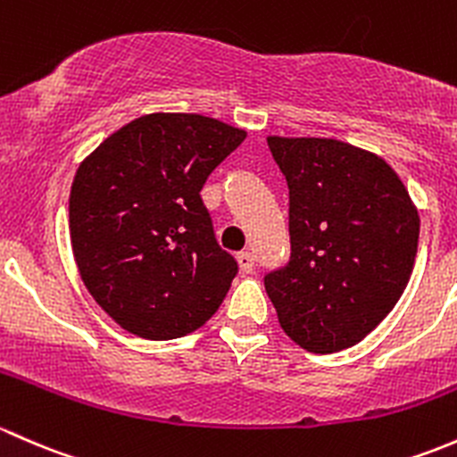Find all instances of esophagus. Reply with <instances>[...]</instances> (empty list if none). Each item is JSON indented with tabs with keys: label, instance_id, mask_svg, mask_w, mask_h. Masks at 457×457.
<instances>
[{
	"label": "esophagus",
	"instance_id": "1",
	"mask_svg": "<svg viewBox=\"0 0 457 457\" xmlns=\"http://www.w3.org/2000/svg\"><path fill=\"white\" fill-rule=\"evenodd\" d=\"M237 263H239V268H242V272H253V268H255V255L248 251L239 253Z\"/></svg>",
	"mask_w": 457,
	"mask_h": 457
}]
</instances>
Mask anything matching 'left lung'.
<instances>
[{"mask_svg": "<svg viewBox=\"0 0 457 457\" xmlns=\"http://www.w3.org/2000/svg\"><path fill=\"white\" fill-rule=\"evenodd\" d=\"M288 182L290 260L263 286L281 328L303 350L363 341L411 277L420 218L403 180L376 154L334 138L268 136Z\"/></svg>", "mask_w": 457, "mask_h": 457, "instance_id": "obj_1", "label": "left lung"}]
</instances>
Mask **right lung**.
I'll use <instances>...</instances> for the list:
<instances>
[{"mask_svg": "<svg viewBox=\"0 0 457 457\" xmlns=\"http://www.w3.org/2000/svg\"><path fill=\"white\" fill-rule=\"evenodd\" d=\"M246 131L200 114H147L103 140L70 191V239L96 303L127 332L167 341L204 326L237 262L215 239L202 187Z\"/></svg>", "mask_w": 457, "mask_h": 457, "instance_id": "right-lung-1", "label": "right lung"}]
</instances>
